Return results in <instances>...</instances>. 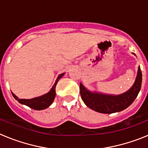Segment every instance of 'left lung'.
I'll list each match as a JSON object with an SVG mask.
<instances>
[{"label":"left lung","mask_w":148,"mask_h":148,"mask_svg":"<svg viewBox=\"0 0 148 148\" xmlns=\"http://www.w3.org/2000/svg\"><path fill=\"white\" fill-rule=\"evenodd\" d=\"M142 71L138 67L136 79L133 87L125 93L119 95H108L95 92L92 93L80 84L81 97L90 109L101 113L119 112L128 108L137 97L142 86Z\"/></svg>","instance_id":"1"}]
</instances>
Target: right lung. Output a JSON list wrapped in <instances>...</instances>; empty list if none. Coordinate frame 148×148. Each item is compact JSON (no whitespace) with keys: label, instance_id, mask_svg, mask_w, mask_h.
<instances>
[{"label":"right lung","instance_id":"1","mask_svg":"<svg viewBox=\"0 0 148 148\" xmlns=\"http://www.w3.org/2000/svg\"><path fill=\"white\" fill-rule=\"evenodd\" d=\"M63 75H64V73H62L61 75H60L58 77L57 81L56 82L54 85H53V88L51 89V90L48 93L45 94L44 95H41L40 97L34 98V99H18L14 93L12 92V94L13 97L18 101V102L22 104H25V105L28 106V107H29L32 109L36 110H41L46 109V108H47L53 103V100H54L55 97H56V86L57 84L58 80L61 77L63 76Z\"/></svg>","mask_w":148,"mask_h":148}]
</instances>
